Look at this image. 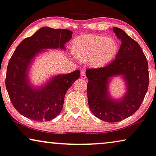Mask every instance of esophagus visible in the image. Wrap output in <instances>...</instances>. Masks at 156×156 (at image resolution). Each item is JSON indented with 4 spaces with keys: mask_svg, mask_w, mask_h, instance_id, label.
<instances>
[{
    "mask_svg": "<svg viewBox=\"0 0 156 156\" xmlns=\"http://www.w3.org/2000/svg\"><path fill=\"white\" fill-rule=\"evenodd\" d=\"M80 78H81L82 79H86V73H85V71L81 72V73H80Z\"/></svg>",
    "mask_w": 156,
    "mask_h": 156,
    "instance_id": "1",
    "label": "esophagus"
}]
</instances>
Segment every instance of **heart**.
I'll return each mask as SVG.
<instances>
[{
	"mask_svg": "<svg viewBox=\"0 0 156 156\" xmlns=\"http://www.w3.org/2000/svg\"><path fill=\"white\" fill-rule=\"evenodd\" d=\"M118 51L116 40L110 37L85 34L74 39L72 52L77 59L93 67H101L113 60Z\"/></svg>",
	"mask_w": 156,
	"mask_h": 156,
	"instance_id": "1",
	"label": "heart"
}]
</instances>
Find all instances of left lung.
Returning <instances> with one entry per match:
<instances>
[{"instance_id": "8db88e82", "label": "left lung", "mask_w": 156, "mask_h": 156, "mask_svg": "<svg viewBox=\"0 0 156 156\" xmlns=\"http://www.w3.org/2000/svg\"><path fill=\"white\" fill-rule=\"evenodd\" d=\"M114 32L122 42L116 59L107 66L86 70L87 95L90 112L106 122H119L139 109L149 84L148 63L138 43L122 29L114 27ZM122 75L128 90L120 101H114L108 93L110 77Z\"/></svg>"}]
</instances>
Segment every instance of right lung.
<instances>
[{
    "label": "right lung",
    "mask_w": 156,
    "mask_h": 156,
    "mask_svg": "<svg viewBox=\"0 0 156 156\" xmlns=\"http://www.w3.org/2000/svg\"><path fill=\"white\" fill-rule=\"evenodd\" d=\"M72 34L68 29L45 27L17 46L7 67L5 87L13 106L21 115L35 121H50L62 111L67 90L79 78V70L56 76L40 88L31 87L27 70L41 50H65Z\"/></svg>",
    "instance_id": "add662e5"
}]
</instances>
